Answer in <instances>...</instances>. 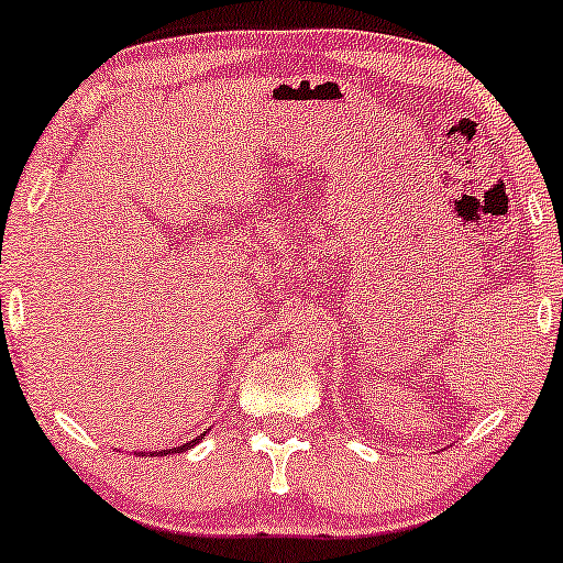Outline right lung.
I'll list each match as a JSON object with an SVG mask.
<instances>
[{"label": "right lung", "mask_w": 563, "mask_h": 563, "mask_svg": "<svg viewBox=\"0 0 563 563\" xmlns=\"http://www.w3.org/2000/svg\"><path fill=\"white\" fill-rule=\"evenodd\" d=\"M203 435H206V433H200V435H196V439L187 441V443H183V446H177V449H162V451H156V456H158V454H162V456H166V454H183V451H187V449L196 446L198 441H203ZM143 456H145V451H143Z\"/></svg>", "instance_id": "1"}]
</instances>
